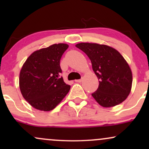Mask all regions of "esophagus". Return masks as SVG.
Returning <instances> with one entry per match:
<instances>
[{"label": "esophagus", "mask_w": 149, "mask_h": 149, "mask_svg": "<svg viewBox=\"0 0 149 149\" xmlns=\"http://www.w3.org/2000/svg\"><path fill=\"white\" fill-rule=\"evenodd\" d=\"M82 80H83V79H82V78H81V79H79V80H75V81H76V83H81Z\"/></svg>", "instance_id": "obj_1"}]
</instances>
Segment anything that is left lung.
<instances>
[{"mask_svg":"<svg viewBox=\"0 0 149 149\" xmlns=\"http://www.w3.org/2000/svg\"><path fill=\"white\" fill-rule=\"evenodd\" d=\"M76 47L90 58L92 69L100 80L99 88L92 96L102 107L118 105L127 99L132 84L129 64L118 51L107 45L80 42Z\"/></svg>","mask_w":149,"mask_h":149,"instance_id":"1","label":"left lung"}]
</instances>
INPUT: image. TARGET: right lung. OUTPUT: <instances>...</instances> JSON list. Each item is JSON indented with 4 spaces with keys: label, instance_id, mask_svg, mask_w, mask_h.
Returning <instances> with one entry per match:
<instances>
[{
    "label": "right lung",
    "instance_id": "add662e5",
    "mask_svg": "<svg viewBox=\"0 0 149 149\" xmlns=\"http://www.w3.org/2000/svg\"><path fill=\"white\" fill-rule=\"evenodd\" d=\"M69 47L65 43L53 45L35 51L24 63L19 85L26 101L34 109L49 111L59 104L71 86L60 77V59Z\"/></svg>",
    "mask_w": 149,
    "mask_h": 149
}]
</instances>
